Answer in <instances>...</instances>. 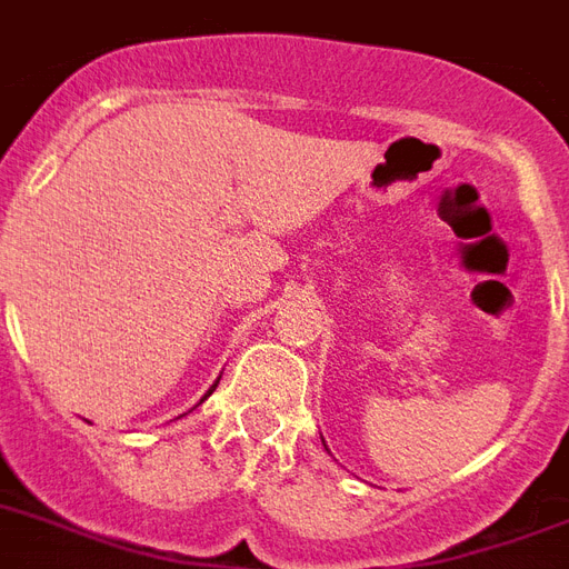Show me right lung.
<instances>
[{
    "mask_svg": "<svg viewBox=\"0 0 569 569\" xmlns=\"http://www.w3.org/2000/svg\"><path fill=\"white\" fill-rule=\"evenodd\" d=\"M214 388H217V385H214ZM214 388H211V390H214ZM211 390H208V393H211ZM208 393H206V397H208Z\"/></svg>",
    "mask_w": 569,
    "mask_h": 569,
    "instance_id": "obj_1",
    "label": "right lung"
}]
</instances>
